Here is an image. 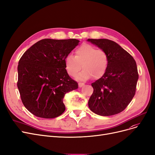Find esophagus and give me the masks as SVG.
I'll return each instance as SVG.
<instances>
[{
	"label": "esophagus",
	"mask_w": 155,
	"mask_h": 155,
	"mask_svg": "<svg viewBox=\"0 0 155 155\" xmlns=\"http://www.w3.org/2000/svg\"><path fill=\"white\" fill-rule=\"evenodd\" d=\"M84 83H82V82H79L78 83L79 87H82V86H84Z\"/></svg>",
	"instance_id": "esophagus-1"
}]
</instances>
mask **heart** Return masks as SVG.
Segmentation results:
<instances>
[{"mask_svg":"<svg viewBox=\"0 0 155 155\" xmlns=\"http://www.w3.org/2000/svg\"><path fill=\"white\" fill-rule=\"evenodd\" d=\"M64 64L67 73L71 77L76 75L82 65L84 70L76 77L80 81H87L92 77L98 79L107 71L108 56L104 50H97L89 44H84L75 50V55L66 57Z\"/></svg>","mask_w":155,"mask_h":155,"instance_id":"heart-1","label":"heart"}]
</instances>
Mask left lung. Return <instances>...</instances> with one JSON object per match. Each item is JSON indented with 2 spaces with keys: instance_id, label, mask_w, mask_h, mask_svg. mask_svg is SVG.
Segmentation results:
<instances>
[{
  "instance_id": "obj_1",
  "label": "left lung",
  "mask_w": 155,
  "mask_h": 155,
  "mask_svg": "<svg viewBox=\"0 0 155 155\" xmlns=\"http://www.w3.org/2000/svg\"><path fill=\"white\" fill-rule=\"evenodd\" d=\"M87 41L105 51L108 56L106 72L91 84L94 91L88 101L89 107L100 116L115 115L127 108L135 94L139 79L136 62L112 40L88 39Z\"/></svg>"
}]
</instances>
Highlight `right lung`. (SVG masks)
<instances>
[{"label": "right lung", "instance_id": "add662e5", "mask_svg": "<svg viewBox=\"0 0 155 155\" xmlns=\"http://www.w3.org/2000/svg\"><path fill=\"white\" fill-rule=\"evenodd\" d=\"M76 39H44L23 54L18 66V86L27 109L39 117L51 119L64 112L66 93L78 89L69 76L64 59L79 44Z\"/></svg>", "mask_w": 155, "mask_h": 155}]
</instances>
